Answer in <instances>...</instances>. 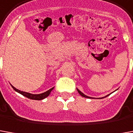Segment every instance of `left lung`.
I'll use <instances>...</instances> for the list:
<instances>
[{"label":"left lung","instance_id":"1","mask_svg":"<svg viewBox=\"0 0 133 133\" xmlns=\"http://www.w3.org/2000/svg\"><path fill=\"white\" fill-rule=\"evenodd\" d=\"M77 90H78V89H77ZM78 93H79V94H80V95L82 96H83V97H86V98H91V97H89V96H86V95H85V94H83L82 92H81V91H80L79 90H78ZM107 96H108V95L106 96L105 97H107Z\"/></svg>","mask_w":133,"mask_h":133}]
</instances>
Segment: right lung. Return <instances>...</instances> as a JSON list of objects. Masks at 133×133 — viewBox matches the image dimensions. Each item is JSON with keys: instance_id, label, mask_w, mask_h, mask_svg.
Returning a JSON list of instances; mask_svg holds the SVG:
<instances>
[{"instance_id": "1", "label": "right lung", "mask_w": 133, "mask_h": 133, "mask_svg": "<svg viewBox=\"0 0 133 133\" xmlns=\"http://www.w3.org/2000/svg\"><path fill=\"white\" fill-rule=\"evenodd\" d=\"M11 86L13 87V89H14L16 91L20 93L21 94H22L23 96H26V97H27V98H29V99H34V100H42V99L46 98V97H47V96H49V94H50L51 91L53 89V88H52V89H49L48 91H47L46 92L42 93V94H29V93H26V92H24V91H19V90L16 89L13 86Z\"/></svg>"}]
</instances>
